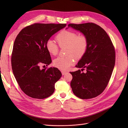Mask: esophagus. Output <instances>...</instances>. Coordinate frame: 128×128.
I'll use <instances>...</instances> for the list:
<instances>
[{
  "label": "esophagus",
  "mask_w": 128,
  "mask_h": 128,
  "mask_svg": "<svg viewBox=\"0 0 128 128\" xmlns=\"http://www.w3.org/2000/svg\"><path fill=\"white\" fill-rule=\"evenodd\" d=\"M61 72H62V74L63 75H64L67 72H66V71H63V70H62Z\"/></svg>",
  "instance_id": "esophagus-1"
}]
</instances>
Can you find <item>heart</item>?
<instances>
[{
  "instance_id": "heart-1",
  "label": "heart",
  "mask_w": 128,
  "mask_h": 128,
  "mask_svg": "<svg viewBox=\"0 0 128 128\" xmlns=\"http://www.w3.org/2000/svg\"><path fill=\"white\" fill-rule=\"evenodd\" d=\"M56 39L60 46H67V54L69 56L55 58L53 64L56 68L65 70L74 63L72 55L77 58H80L84 56L88 48V40L84 35L78 36L76 32L67 30L60 32L56 36ZM46 46L51 55L56 56L58 54V46L53 40H48L46 42Z\"/></svg>"
}]
</instances>
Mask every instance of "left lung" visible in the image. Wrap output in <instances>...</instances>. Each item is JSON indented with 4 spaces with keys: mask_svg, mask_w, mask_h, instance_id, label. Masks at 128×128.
<instances>
[{
    "mask_svg": "<svg viewBox=\"0 0 128 128\" xmlns=\"http://www.w3.org/2000/svg\"><path fill=\"white\" fill-rule=\"evenodd\" d=\"M82 32L88 40V48L76 65L80 70L70 72L72 76L70 86L74 94L82 99L94 98L104 90L110 78L115 63V51L111 39L100 27L92 23L70 24Z\"/></svg>",
    "mask_w": 128,
    "mask_h": 128,
    "instance_id": "left-lung-1",
    "label": "left lung"
}]
</instances>
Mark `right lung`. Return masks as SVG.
Masks as SVG:
<instances>
[{
	"mask_svg": "<svg viewBox=\"0 0 128 128\" xmlns=\"http://www.w3.org/2000/svg\"><path fill=\"white\" fill-rule=\"evenodd\" d=\"M66 24H40L28 26L19 32L14 41L11 57L12 72L20 88L26 95L43 99L54 91L55 84L62 76L56 68H40L52 60L46 42Z\"/></svg>",
	"mask_w": 128,
	"mask_h": 128,
	"instance_id": "right-lung-1",
	"label": "right lung"
}]
</instances>
